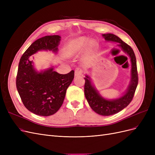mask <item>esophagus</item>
<instances>
[{
	"mask_svg": "<svg viewBox=\"0 0 155 155\" xmlns=\"http://www.w3.org/2000/svg\"><path fill=\"white\" fill-rule=\"evenodd\" d=\"M83 74V70L80 68H76L75 70V76H79Z\"/></svg>",
	"mask_w": 155,
	"mask_h": 155,
	"instance_id": "esophagus-1",
	"label": "esophagus"
}]
</instances>
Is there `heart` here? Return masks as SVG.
I'll list each match as a JSON object with an SVG mask.
<instances>
[{
  "label": "heart",
  "mask_w": 155,
  "mask_h": 155,
  "mask_svg": "<svg viewBox=\"0 0 155 155\" xmlns=\"http://www.w3.org/2000/svg\"><path fill=\"white\" fill-rule=\"evenodd\" d=\"M88 43H90V41L85 37L72 39L65 45L63 48V53L67 57H74L83 52ZM92 45L94 46V45L92 43Z\"/></svg>",
  "instance_id": "1"
}]
</instances>
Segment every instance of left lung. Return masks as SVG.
Here are the masks:
<instances>
[{
	"label": "left lung",
	"mask_w": 155,
	"mask_h": 155,
	"mask_svg": "<svg viewBox=\"0 0 155 155\" xmlns=\"http://www.w3.org/2000/svg\"><path fill=\"white\" fill-rule=\"evenodd\" d=\"M102 36L107 41H113L118 43V46L129 56L131 63V78L130 84L125 93L118 99L110 100L105 99L98 93L94 85H92L91 78L87 75L86 77L84 78L85 81L84 92H85L86 99L91 109L100 115L110 116L118 113L123 110L132 101L138 85V77L137 59L132 48L118 36L114 34H102Z\"/></svg>",
	"instance_id": "obj_1"
}]
</instances>
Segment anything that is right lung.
I'll return each mask as SVG.
<instances>
[{
    "instance_id": "obj_1",
    "label": "right lung",
    "mask_w": 155,
    "mask_h": 155,
    "mask_svg": "<svg viewBox=\"0 0 155 155\" xmlns=\"http://www.w3.org/2000/svg\"><path fill=\"white\" fill-rule=\"evenodd\" d=\"M59 35H47L34 42L23 54L18 63L16 86L23 104L33 113L48 116L61 107L68 87L74 78V71L60 74L51 67L37 72L30 56L40 50L57 52Z\"/></svg>"
}]
</instances>
